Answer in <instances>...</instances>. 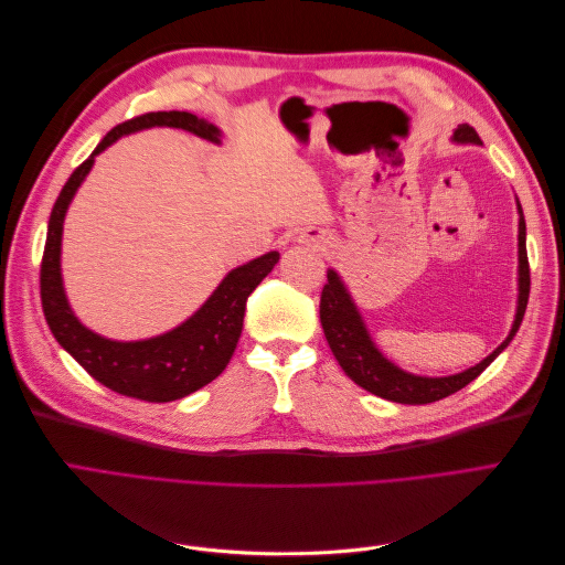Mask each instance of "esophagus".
<instances>
[{"mask_svg": "<svg viewBox=\"0 0 565 565\" xmlns=\"http://www.w3.org/2000/svg\"><path fill=\"white\" fill-rule=\"evenodd\" d=\"M299 243H303V245H311L313 249H328L330 247V235H328V231H322V228H303L301 233H299Z\"/></svg>", "mask_w": 565, "mask_h": 565, "instance_id": "esophagus-1", "label": "esophagus"}]
</instances>
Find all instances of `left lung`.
Returning <instances> with one entry per match:
<instances>
[{
  "instance_id": "1",
  "label": "left lung",
  "mask_w": 565,
  "mask_h": 565,
  "mask_svg": "<svg viewBox=\"0 0 565 565\" xmlns=\"http://www.w3.org/2000/svg\"><path fill=\"white\" fill-rule=\"evenodd\" d=\"M452 141L481 146V139H478L476 129L469 125H459L452 134ZM516 204H519V306H516L514 324H511L509 337L488 358H483L481 363L465 372L450 374V377H419V374L405 372L398 365H393L388 358L374 347V341L363 322V316L353 303L347 285L341 282L339 273L332 268L328 270V282H324L322 295H320L322 332L337 358V363L358 386H363L365 391L374 393V396L393 401V403L426 405L440 398H448L455 391L465 388L509 347V341L514 339V334L521 328V320L525 316V306H527V295H530L525 218H523L519 200Z\"/></svg>"
}]
</instances>
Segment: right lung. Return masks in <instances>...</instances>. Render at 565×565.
<instances>
[{"label": "right lung", "mask_w": 565, "mask_h": 565, "mask_svg": "<svg viewBox=\"0 0 565 565\" xmlns=\"http://www.w3.org/2000/svg\"><path fill=\"white\" fill-rule=\"evenodd\" d=\"M150 127H177L200 136V139L221 143V131L214 125L183 110L146 113L110 129L92 156L65 181L54 210H51L40 268V295L51 334L96 382L129 398L169 403L210 384L226 370L243 332L247 297L278 264L280 254L268 252L259 259L233 268L191 318L164 334L141 341H115L84 328L67 303L61 278L65 212L71 207L77 188L87 179L98 152L113 146L119 136Z\"/></svg>", "instance_id": "obj_1"}]
</instances>
